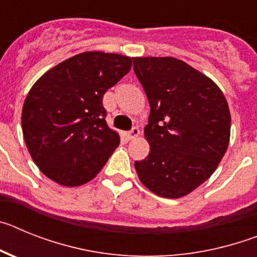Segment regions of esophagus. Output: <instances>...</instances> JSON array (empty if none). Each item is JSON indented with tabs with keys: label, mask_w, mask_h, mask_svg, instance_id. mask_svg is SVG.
Listing matches in <instances>:
<instances>
[{
	"label": "esophagus",
	"mask_w": 257,
	"mask_h": 257,
	"mask_svg": "<svg viewBox=\"0 0 257 257\" xmlns=\"http://www.w3.org/2000/svg\"><path fill=\"white\" fill-rule=\"evenodd\" d=\"M140 134V131H139V128H138V127H133V128H131L130 131H128V133H126V138L128 140H131V139H135L136 136L139 135Z\"/></svg>",
	"instance_id": "esophagus-1"
}]
</instances>
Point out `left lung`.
Listing matches in <instances>:
<instances>
[{
	"label": "left lung",
	"mask_w": 257,
	"mask_h": 257,
	"mask_svg": "<svg viewBox=\"0 0 257 257\" xmlns=\"http://www.w3.org/2000/svg\"><path fill=\"white\" fill-rule=\"evenodd\" d=\"M134 72L148 97V157L135 161L145 187L180 198L205 183L225 154L230 112L216 83L175 58H134Z\"/></svg>",
	"instance_id": "8db88e82"
}]
</instances>
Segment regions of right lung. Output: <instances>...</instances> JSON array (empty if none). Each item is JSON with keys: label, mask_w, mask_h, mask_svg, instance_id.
<instances>
[{"label": "right lung", "mask_w": 257, "mask_h": 257, "mask_svg": "<svg viewBox=\"0 0 257 257\" xmlns=\"http://www.w3.org/2000/svg\"><path fill=\"white\" fill-rule=\"evenodd\" d=\"M131 60L82 52L50 69L31 88L23 105V135L47 178L78 187L103 169L119 144L106 124L103 96L130 72Z\"/></svg>", "instance_id": "obj_1"}]
</instances>
